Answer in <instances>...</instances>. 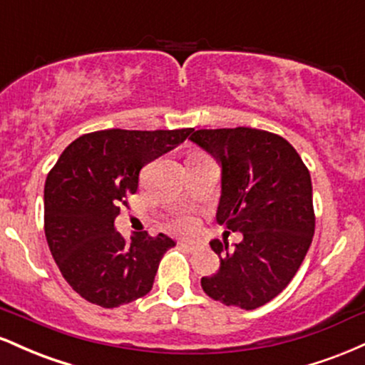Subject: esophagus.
I'll return each mask as SVG.
<instances>
[{"mask_svg":"<svg viewBox=\"0 0 365 365\" xmlns=\"http://www.w3.org/2000/svg\"><path fill=\"white\" fill-rule=\"evenodd\" d=\"M180 245L183 247V249H187V250H190V252H195V250H199L200 249V244L199 242H190V240H180L178 242Z\"/></svg>","mask_w":365,"mask_h":365,"instance_id":"obj_1","label":"esophagus"}]
</instances>
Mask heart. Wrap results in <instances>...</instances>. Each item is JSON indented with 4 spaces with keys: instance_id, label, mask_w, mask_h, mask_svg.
<instances>
[{
    "instance_id": "b5f03b06",
    "label": "heart",
    "mask_w": 365,
    "mask_h": 365,
    "mask_svg": "<svg viewBox=\"0 0 365 365\" xmlns=\"http://www.w3.org/2000/svg\"><path fill=\"white\" fill-rule=\"evenodd\" d=\"M194 225H195L194 217L190 216H178L177 220L173 221V228L180 230V232H188V230L194 228Z\"/></svg>"
}]
</instances>
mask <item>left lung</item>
Listing matches in <instances>:
<instances>
[{
    "label": "left lung",
    "instance_id": "8db88e82",
    "mask_svg": "<svg viewBox=\"0 0 365 365\" xmlns=\"http://www.w3.org/2000/svg\"><path fill=\"white\" fill-rule=\"evenodd\" d=\"M190 140L221 166L216 221L244 235L233 249L209 242L220 269L200 284L211 299L252 311L287 288L311 247V173L290 142L266 130H195Z\"/></svg>",
    "mask_w": 365,
    "mask_h": 365
}]
</instances>
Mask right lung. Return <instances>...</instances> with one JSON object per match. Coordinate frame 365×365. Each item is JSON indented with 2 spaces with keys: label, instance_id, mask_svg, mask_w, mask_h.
Wrapping results in <instances>:
<instances>
[{
  "label": "right lung",
  "instance_id": "1",
  "mask_svg": "<svg viewBox=\"0 0 365 365\" xmlns=\"http://www.w3.org/2000/svg\"><path fill=\"white\" fill-rule=\"evenodd\" d=\"M182 130H101L78 137L49 171L44 232L63 278L82 299L104 309L150 292L161 257L175 240L165 233L116 232L115 220L135 194L145 165L190 135Z\"/></svg>",
  "mask_w": 365,
  "mask_h": 365
}]
</instances>
